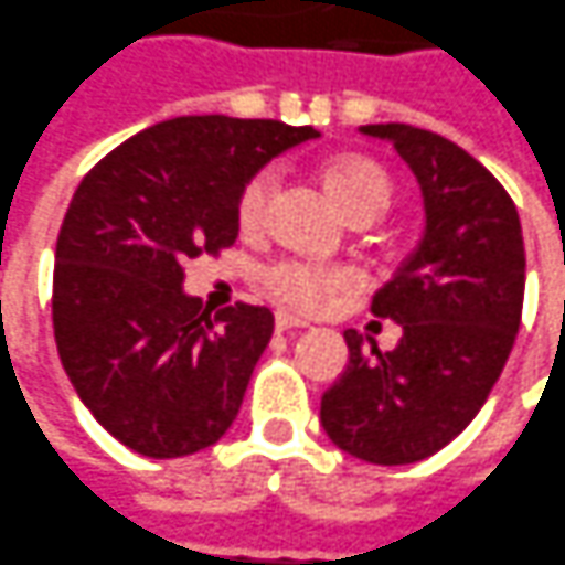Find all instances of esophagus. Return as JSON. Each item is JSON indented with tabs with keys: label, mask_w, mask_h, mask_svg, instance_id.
Here are the masks:
<instances>
[{
	"label": "esophagus",
	"mask_w": 565,
	"mask_h": 565,
	"mask_svg": "<svg viewBox=\"0 0 565 565\" xmlns=\"http://www.w3.org/2000/svg\"><path fill=\"white\" fill-rule=\"evenodd\" d=\"M308 327V320H298V317H291V313H286V310H279L276 313V329L279 332H286V329H305Z\"/></svg>",
	"instance_id": "34e87169"
}]
</instances>
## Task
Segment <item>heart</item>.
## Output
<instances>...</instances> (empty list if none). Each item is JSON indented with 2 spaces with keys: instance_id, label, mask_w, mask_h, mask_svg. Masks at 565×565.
<instances>
[{
  "instance_id": "1",
  "label": "heart",
  "mask_w": 565,
  "mask_h": 565,
  "mask_svg": "<svg viewBox=\"0 0 565 565\" xmlns=\"http://www.w3.org/2000/svg\"><path fill=\"white\" fill-rule=\"evenodd\" d=\"M323 180H327L329 195L344 211V217H351L358 211L382 214L392 204V192H395L388 170L382 168L380 161L363 158V154H348V158L332 161ZM274 189L276 173L270 168L257 170L255 177H248V183L242 185L236 202V223L242 233H257L267 223ZM260 286L279 305L310 313V310H323L327 305H332L351 286V276L342 267L317 264L308 257H282V260H274L270 267H264Z\"/></svg>"
}]
</instances>
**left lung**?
Instances as JSON below:
<instances>
[{
  "instance_id": "8db88e82",
  "label": "left lung",
  "mask_w": 565,
  "mask_h": 565,
  "mask_svg": "<svg viewBox=\"0 0 565 565\" xmlns=\"http://www.w3.org/2000/svg\"><path fill=\"white\" fill-rule=\"evenodd\" d=\"M423 189L426 233L370 310L401 323L392 351L348 329V366L320 423L351 457L401 467L433 457L491 395L520 332L525 248L516 204L494 173L433 130L366 124Z\"/></svg>"
}]
</instances>
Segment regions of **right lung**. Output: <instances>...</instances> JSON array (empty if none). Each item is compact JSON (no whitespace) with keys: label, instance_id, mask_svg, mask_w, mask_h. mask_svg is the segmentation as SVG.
Masks as SVG:
<instances>
[{"label":"right lung","instance_id":"right-lung-1","mask_svg":"<svg viewBox=\"0 0 565 565\" xmlns=\"http://www.w3.org/2000/svg\"><path fill=\"white\" fill-rule=\"evenodd\" d=\"M313 136L282 120L173 117L83 177L55 245L52 327L79 401L120 445L170 460L233 426L274 313L238 301L211 320L180 289L183 264L230 248L242 185Z\"/></svg>","mask_w":565,"mask_h":565}]
</instances>
